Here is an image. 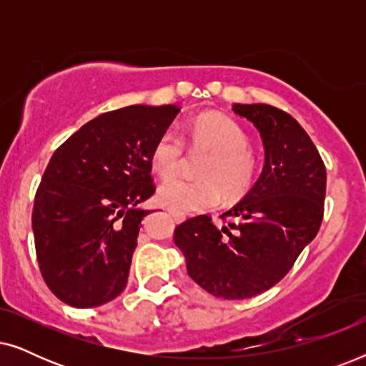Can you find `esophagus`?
<instances>
[{"mask_svg": "<svg viewBox=\"0 0 366 366\" xmlns=\"http://www.w3.org/2000/svg\"><path fill=\"white\" fill-rule=\"evenodd\" d=\"M169 214H172V218H173V222L174 223H183L184 219V214H182V213H174V212H169Z\"/></svg>", "mask_w": 366, "mask_h": 366, "instance_id": "esophagus-1", "label": "esophagus"}]
</instances>
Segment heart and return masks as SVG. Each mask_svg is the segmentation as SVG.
Masks as SVG:
<instances>
[{
    "instance_id": "1",
    "label": "heart",
    "mask_w": 366,
    "mask_h": 366,
    "mask_svg": "<svg viewBox=\"0 0 366 366\" xmlns=\"http://www.w3.org/2000/svg\"><path fill=\"white\" fill-rule=\"evenodd\" d=\"M183 137L194 147H207L212 157L200 169L203 179H174L158 189V202L177 213L207 212L218 207L223 192L239 198L249 192L258 173V162L249 149V137L242 124L222 113H202L187 124ZM184 142L174 129L163 132L154 142L149 163L159 178L179 171Z\"/></svg>"
}]
</instances>
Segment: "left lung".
<instances>
[{
  "instance_id": "1",
  "label": "left lung",
  "mask_w": 366,
  "mask_h": 366,
  "mask_svg": "<svg viewBox=\"0 0 366 366\" xmlns=\"http://www.w3.org/2000/svg\"><path fill=\"white\" fill-rule=\"evenodd\" d=\"M262 134V177L242 202L223 213L218 228L208 214L174 228L187 272L203 290L227 300L252 298L274 287L317 237L323 222L327 169L307 132L272 104H233Z\"/></svg>"
}]
</instances>
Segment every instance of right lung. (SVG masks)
Returning <instances> with one entry per match:
<instances>
[{
    "instance_id": "right-lung-1",
    "label": "right lung",
    "mask_w": 366,
    "mask_h": 366,
    "mask_svg": "<svg viewBox=\"0 0 366 366\" xmlns=\"http://www.w3.org/2000/svg\"><path fill=\"white\" fill-rule=\"evenodd\" d=\"M179 112L134 104L99 114L53 153L34 194L39 272L74 308L112 302L128 283L142 219L154 193L149 153Z\"/></svg>"
}]
</instances>
